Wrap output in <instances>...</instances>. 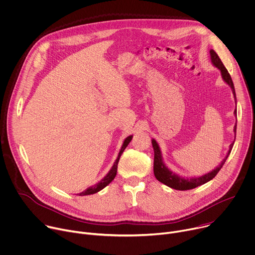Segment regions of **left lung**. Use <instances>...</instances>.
<instances>
[{"mask_svg":"<svg viewBox=\"0 0 255 255\" xmlns=\"http://www.w3.org/2000/svg\"><path fill=\"white\" fill-rule=\"evenodd\" d=\"M210 59H211L212 65L220 71L223 81L226 84H228L229 87L231 88L232 93L234 95V99H235V105H236V94H235V88H234L232 78H231L230 74L228 73L227 69L225 68V66L223 65L221 59L219 58V56L217 55V53L215 52L213 49L210 50ZM234 116H235V118L237 117L236 109L234 111ZM233 131H234V137H236V124L234 126ZM234 140L230 143L229 149L227 151L225 158L212 171H210L209 173H206L204 175H202V176H198V177H182V176L172 172L166 166V164L164 163V159H163V156H162V151H161V148L159 146V143L157 142V140L155 138H151V144H152V148H154V174H155V177L157 178L158 181L165 184L166 186H168L172 189H175V190H180V191L191 190V189H194L198 186L205 184V183L209 182L210 180H212L217 175V173L221 170L222 166L224 165V163L226 162L227 158L230 155V151H231V149L233 147V144H234Z\"/></svg>","mask_w":255,"mask_h":255,"instance_id":"obj_1","label":"left lung"}]
</instances>
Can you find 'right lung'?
<instances>
[{
  "label": "right lung",
  "instance_id": "obj_1",
  "mask_svg": "<svg viewBox=\"0 0 255 255\" xmlns=\"http://www.w3.org/2000/svg\"><path fill=\"white\" fill-rule=\"evenodd\" d=\"M131 137H132V135L130 134V135H128V137H126L125 138V140H124V142H123V145H122V147H121V149H120V152H119V156H118V158H117V160L115 161V163H114V165H113V167H112V169L109 171V173L101 179L97 184H95V185H93V186H90V187H88L85 191H83V192H81V193H79V196H86V195H92V194H95V193H97V192H99L100 190H103L104 188H106L115 178H116V176H117V172H118V164H119V161H120V158H121V156H122V154L124 152V150H125V148L128 146V144L129 143V141L131 140Z\"/></svg>",
  "mask_w": 255,
  "mask_h": 255
}]
</instances>
